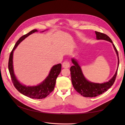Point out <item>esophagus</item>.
<instances>
[{
    "label": "esophagus",
    "mask_w": 125,
    "mask_h": 125,
    "mask_svg": "<svg viewBox=\"0 0 125 125\" xmlns=\"http://www.w3.org/2000/svg\"><path fill=\"white\" fill-rule=\"evenodd\" d=\"M62 67L69 68L70 67V62L68 61H65L62 62Z\"/></svg>",
    "instance_id": "obj_1"
}]
</instances>
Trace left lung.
I'll list each match as a JSON object with an SVG mask.
<instances>
[{
  "label": "left lung",
  "mask_w": 125,
  "mask_h": 125,
  "mask_svg": "<svg viewBox=\"0 0 125 125\" xmlns=\"http://www.w3.org/2000/svg\"><path fill=\"white\" fill-rule=\"evenodd\" d=\"M95 34L97 40H104L110 42L112 43L113 47L116 52L117 56L118 57V62L117 68H118L119 62L118 53L114 44L113 43L112 40L105 34L97 31H95ZM71 61L74 65L71 66L70 69L72 83H73L74 89L83 96L86 97L97 96L106 91L114 84L118 69H117L113 77L108 82H104L103 83H96L89 81L85 78L82 73L81 68L76 60L73 58L71 59Z\"/></svg>",
  "instance_id": "left-lung-1"
}]
</instances>
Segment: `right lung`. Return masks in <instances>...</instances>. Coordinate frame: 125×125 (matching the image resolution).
<instances>
[{
  "label": "right lung",
  "instance_id": "1",
  "mask_svg": "<svg viewBox=\"0 0 125 125\" xmlns=\"http://www.w3.org/2000/svg\"><path fill=\"white\" fill-rule=\"evenodd\" d=\"M35 32H37V30L34 29L32 30L28 33L21 36L19 40L17 42L12 51L10 52L8 62V69L11 80L12 81L14 87L19 92L23 94L24 95L31 98V99H42L46 97L54 90L56 84V79L61 72V63L57 64V65H54L52 67L47 78L41 83L36 86H26L20 83L15 76L13 67L12 59L13 51L18 46V45L21 43V42L24 40L26 37H27L30 35H31V34Z\"/></svg>",
  "mask_w": 125,
  "mask_h": 125
}]
</instances>
